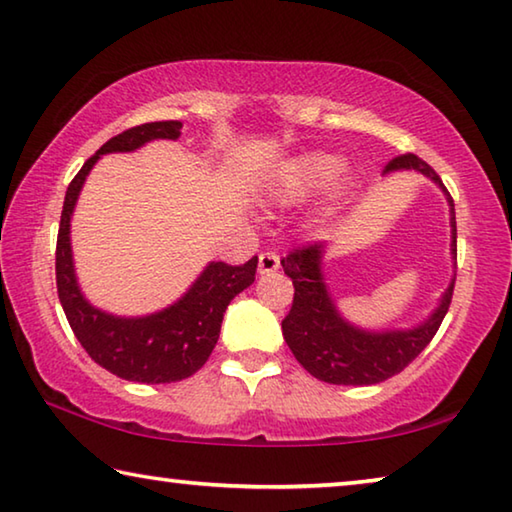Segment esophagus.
<instances>
[{"label": "esophagus", "mask_w": 512, "mask_h": 512, "mask_svg": "<svg viewBox=\"0 0 512 512\" xmlns=\"http://www.w3.org/2000/svg\"><path fill=\"white\" fill-rule=\"evenodd\" d=\"M280 268V257L275 253H262L259 255V275H271Z\"/></svg>", "instance_id": "1"}]
</instances>
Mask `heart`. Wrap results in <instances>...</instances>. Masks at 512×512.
<instances>
[{
    "label": "heart",
    "mask_w": 512,
    "mask_h": 512,
    "mask_svg": "<svg viewBox=\"0 0 512 512\" xmlns=\"http://www.w3.org/2000/svg\"><path fill=\"white\" fill-rule=\"evenodd\" d=\"M343 171L345 162L339 155L325 151L302 153L277 169L271 194L280 203H302L323 194L329 188L330 192L323 205V216L332 219V216L343 210V205L350 201L354 189H357L354 178H340Z\"/></svg>",
    "instance_id": "b5f03b06"
}]
</instances>
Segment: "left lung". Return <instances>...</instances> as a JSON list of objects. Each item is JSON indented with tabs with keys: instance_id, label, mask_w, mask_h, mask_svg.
Segmentation results:
<instances>
[{
	"instance_id": "left-lung-1",
	"label": "left lung",
	"mask_w": 512,
	"mask_h": 512,
	"mask_svg": "<svg viewBox=\"0 0 512 512\" xmlns=\"http://www.w3.org/2000/svg\"><path fill=\"white\" fill-rule=\"evenodd\" d=\"M395 171H418L443 189L449 205V225H452L449 250H452L456 268V212L443 180L413 153L400 155L384 169V173ZM325 253L327 246L320 241V244L293 250L282 259L284 273L291 277L293 289H296L289 316L282 320L284 341L300 366L327 384L370 386L391 379L409 366L436 336L452 302L456 271L436 309L422 323L406 329H366L350 323L339 311L325 280Z\"/></svg>"
}]
</instances>
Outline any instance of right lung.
Listing matches in <instances>:
<instances>
[{"label":"right lung","instance_id":"1","mask_svg":"<svg viewBox=\"0 0 512 512\" xmlns=\"http://www.w3.org/2000/svg\"><path fill=\"white\" fill-rule=\"evenodd\" d=\"M180 121H151L112 137L83 164L67 187L56 244V287L69 327L85 352L121 379L171 384L192 377L219 341L230 300L255 282L257 257L244 266L210 262L183 296L146 316H115L94 307L76 277L69 225L85 178L106 153H131L153 140H178Z\"/></svg>","mask_w":512,"mask_h":512}]
</instances>
